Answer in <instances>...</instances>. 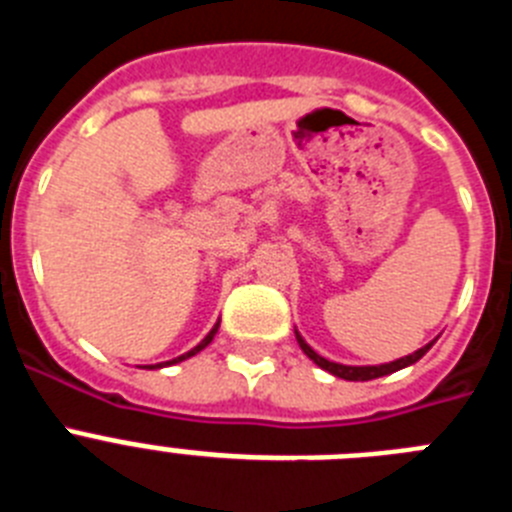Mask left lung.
Segmentation results:
<instances>
[{"label":"left lung","instance_id":"obj_1","mask_svg":"<svg viewBox=\"0 0 512 512\" xmlns=\"http://www.w3.org/2000/svg\"><path fill=\"white\" fill-rule=\"evenodd\" d=\"M297 336V343H300V348L305 351L307 359H312L315 364L320 366V369H325V372H330L333 377H341V379H348V382H369V379H377V377H387V374L392 372H400V369H405V366L415 364V361L423 359L425 354H428V348L433 346L436 341L425 343L423 348H418V351H413V354L402 356V359H395L390 361V364H377V366H348V364H336V361H328L325 356H320L318 351H312L310 343L305 341V338L300 336L295 330Z\"/></svg>","mask_w":512,"mask_h":512}]
</instances>
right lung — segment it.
Wrapping results in <instances>:
<instances>
[{
	"label": "right lung",
	"mask_w": 512,
	"mask_h": 512,
	"mask_svg": "<svg viewBox=\"0 0 512 512\" xmlns=\"http://www.w3.org/2000/svg\"><path fill=\"white\" fill-rule=\"evenodd\" d=\"M217 328H220V320H217V323H215V325H212V330H210V333H207V336H205V338H202V341H200V343H197V346H194V348H192V351H187V354H182V356H176V359H171V361H161V364H148V366H146V369H164V366H171V364H179V361H187V359H189V356H194V354H200L202 348H205V346H210V343H212V338H215Z\"/></svg>",
	"instance_id": "obj_1"
}]
</instances>
